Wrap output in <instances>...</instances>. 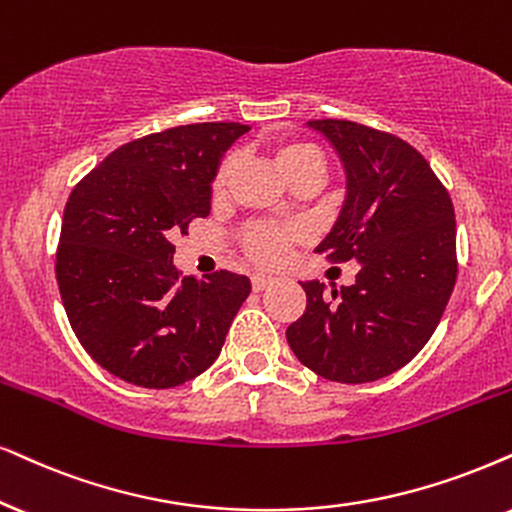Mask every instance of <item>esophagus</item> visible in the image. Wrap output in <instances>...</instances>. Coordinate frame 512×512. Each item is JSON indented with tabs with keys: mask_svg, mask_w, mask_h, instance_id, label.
Listing matches in <instances>:
<instances>
[{
	"mask_svg": "<svg viewBox=\"0 0 512 512\" xmlns=\"http://www.w3.org/2000/svg\"><path fill=\"white\" fill-rule=\"evenodd\" d=\"M271 283H276V278L269 276V274H255V276H252V290H255V293H260V290L269 288Z\"/></svg>",
	"mask_w": 512,
	"mask_h": 512,
	"instance_id": "esophagus-1",
	"label": "esophagus"
}]
</instances>
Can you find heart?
<instances>
[{
	"label": "heart",
	"mask_w": 512,
	"mask_h": 512,
	"mask_svg": "<svg viewBox=\"0 0 512 512\" xmlns=\"http://www.w3.org/2000/svg\"><path fill=\"white\" fill-rule=\"evenodd\" d=\"M276 170L286 177L290 184L302 177H321L323 158L319 148L309 141H281L271 148ZM236 160L226 158L217 167L215 179H212V193L222 196L229 186L231 172H234ZM304 238V231L295 224H252L243 231V248L255 262L276 267L288 260L290 250Z\"/></svg>",
	"instance_id": "b5f03b06"
}]
</instances>
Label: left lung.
Masks as SVG:
<instances>
[{
	"mask_svg": "<svg viewBox=\"0 0 512 512\" xmlns=\"http://www.w3.org/2000/svg\"><path fill=\"white\" fill-rule=\"evenodd\" d=\"M345 170V200L316 245L359 264L357 281L326 295L300 281L307 309L288 326L295 357L316 375L359 385L416 357L456 286L454 205L428 160L394 134L349 120H309Z\"/></svg>",
	"mask_w": 512,
	"mask_h": 512,
	"instance_id": "left-lung-1",
	"label": "left lung"
}]
</instances>
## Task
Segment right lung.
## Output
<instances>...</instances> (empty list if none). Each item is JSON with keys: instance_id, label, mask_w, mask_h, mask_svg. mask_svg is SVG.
Segmentation results:
<instances>
[{"instance_id": "right-lung-1", "label": "right lung", "mask_w": 512, "mask_h": 512, "mask_svg": "<svg viewBox=\"0 0 512 512\" xmlns=\"http://www.w3.org/2000/svg\"><path fill=\"white\" fill-rule=\"evenodd\" d=\"M248 129L200 122L148 134L113 151L70 193L58 290L80 345L115 378L167 390L222 352L250 278H181L170 236L210 215L217 167Z\"/></svg>"}]
</instances>
